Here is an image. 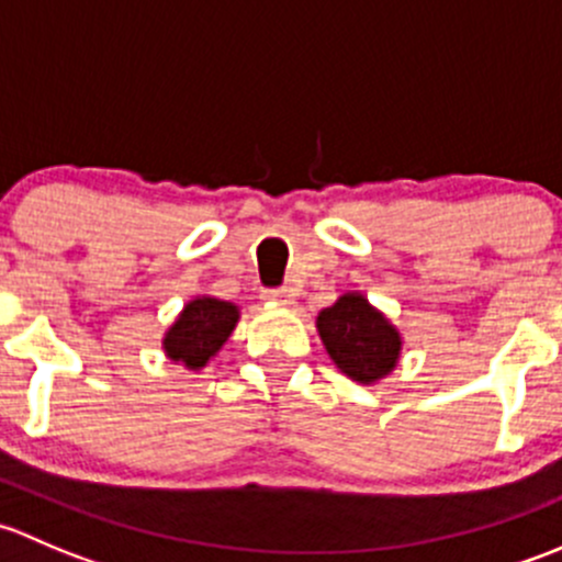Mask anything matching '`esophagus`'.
Masks as SVG:
<instances>
[{"label": "esophagus", "mask_w": 562, "mask_h": 562, "mask_svg": "<svg viewBox=\"0 0 562 562\" xmlns=\"http://www.w3.org/2000/svg\"><path fill=\"white\" fill-rule=\"evenodd\" d=\"M263 299L274 304H293V291L291 288H274V291H266Z\"/></svg>", "instance_id": "1"}]
</instances>
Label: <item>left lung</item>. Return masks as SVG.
Returning <instances> with one entry per match:
<instances>
[{"label": "left lung", "mask_w": 562, "mask_h": 562, "mask_svg": "<svg viewBox=\"0 0 562 562\" xmlns=\"http://www.w3.org/2000/svg\"><path fill=\"white\" fill-rule=\"evenodd\" d=\"M317 334L339 372L356 383L383 381L402 353V334L361 293H342L331 307L317 313Z\"/></svg>", "instance_id": "left-lung-1"}]
</instances>
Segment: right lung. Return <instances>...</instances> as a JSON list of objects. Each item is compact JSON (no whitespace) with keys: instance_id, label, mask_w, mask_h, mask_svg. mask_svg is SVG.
<instances>
[{"instance_id":"right-lung-1","label":"right lung","mask_w":562,"mask_h":562,"mask_svg":"<svg viewBox=\"0 0 562 562\" xmlns=\"http://www.w3.org/2000/svg\"><path fill=\"white\" fill-rule=\"evenodd\" d=\"M239 323V307L214 296H195L162 337V350L173 364L203 370L220 353Z\"/></svg>"}]
</instances>
